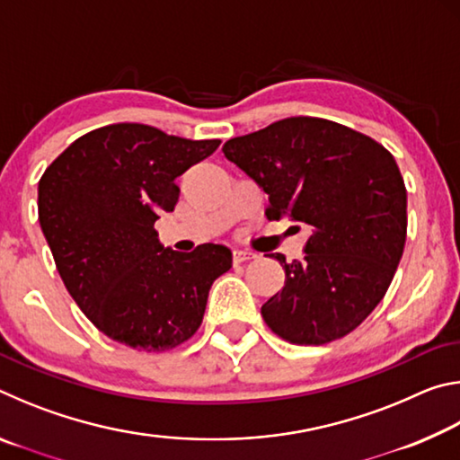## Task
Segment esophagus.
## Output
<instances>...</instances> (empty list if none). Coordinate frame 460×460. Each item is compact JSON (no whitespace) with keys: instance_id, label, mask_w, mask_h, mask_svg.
Listing matches in <instances>:
<instances>
[{"instance_id":"obj_1","label":"esophagus","mask_w":460,"mask_h":460,"mask_svg":"<svg viewBox=\"0 0 460 460\" xmlns=\"http://www.w3.org/2000/svg\"><path fill=\"white\" fill-rule=\"evenodd\" d=\"M253 258H255V253L249 252V249H241V247L233 249V261H235V263L249 261V260H253Z\"/></svg>"}]
</instances>
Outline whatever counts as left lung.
<instances>
[{"instance_id":"1","label":"left lung","mask_w":460,"mask_h":460,"mask_svg":"<svg viewBox=\"0 0 460 460\" xmlns=\"http://www.w3.org/2000/svg\"><path fill=\"white\" fill-rule=\"evenodd\" d=\"M268 194L270 221L306 223L305 258L261 306L278 337L324 345L355 331L392 284L408 231L406 184L369 136L321 118H288L223 146Z\"/></svg>"}]
</instances>
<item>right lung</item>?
<instances>
[{
	"mask_svg": "<svg viewBox=\"0 0 460 460\" xmlns=\"http://www.w3.org/2000/svg\"><path fill=\"white\" fill-rule=\"evenodd\" d=\"M221 139H184L144 123H113L66 147L38 182V221L68 294L109 339L170 351L199 331L208 290L231 249H164L154 223L174 211L176 178Z\"/></svg>",
	"mask_w": 460,
	"mask_h": 460,
	"instance_id": "right-lung-1",
	"label": "right lung"
}]
</instances>
